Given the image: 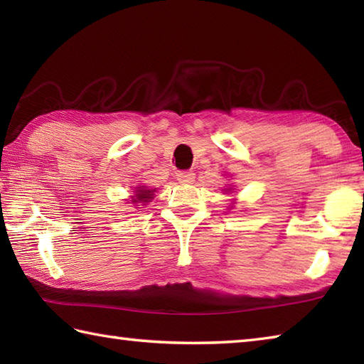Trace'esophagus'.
<instances>
[{
	"mask_svg": "<svg viewBox=\"0 0 364 364\" xmlns=\"http://www.w3.org/2000/svg\"><path fill=\"white\" fill-rule=\"evenodd\" d=\"M196 178V173L192 172V170H180V172H176V180L180 183H192Z\"/></svg>",
	"mask_w": 364,
	"mask_h": 364,
	"instance_id": "esophagus-1",
	"label": "esophagus"
}]
</instances>
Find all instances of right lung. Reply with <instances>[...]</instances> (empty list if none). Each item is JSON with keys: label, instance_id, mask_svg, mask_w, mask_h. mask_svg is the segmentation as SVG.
<instances>
[{"label": "right lung", "instance_id": "add662e5", "mask_svg": "<svg viewBox=\"0 0 364 364\" xmlns=\"http://www.w3.org/2000/svg\"><path fill=\"white\" fill-rule=\"evenodd\" d=\"M153 192L154 191H149V189H145L144 186L142 188H136V198L131 200V202H133V203H146L151 198Z\"/></svg>", "mask_w": 364, "mask_h": 364}]
</instances>
